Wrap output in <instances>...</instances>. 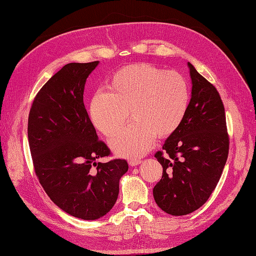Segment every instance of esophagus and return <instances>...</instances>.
Instances as JSON below:
<instances>
[{"mask_svg": "<svg viewBox=\"0 0 256 256\" xmlns=\"http://www.w3.org/2000/svg\"><path fill=\"white\" fill-rule=\"evenodd\" d=\"M140 163V160H138V158H131V160H129V165L130 166H136Z\"/></svg>", "mask_w": 256, "mask_h": 256, "instance_id": "1", "label": "esophagus"}]
</instances>
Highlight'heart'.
Wrapping results in <instances>:
<instances>
[{"label": "heart", "instance_id": "1", "mask_svg": "<svg viewBox=\"0 0 256 256\" xmlns=\"http://www.w3.org/2000/svg\"><path fill=\"white\" fill-rule=\"evenodd\" d=\"M108 89L93 95L89 113L94 127L111 136L125 124L130 112L134 122L110 140L111 148L120 156L145 154L156 136H170L180 126L188 108L186 79L152 64L120 68L111 76Z\"/></svg>", "mask_w": 256, "mask_h": 256}]
</instances>
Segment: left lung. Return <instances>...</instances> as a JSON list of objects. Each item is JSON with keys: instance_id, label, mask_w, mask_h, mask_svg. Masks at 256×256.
Returning a JSON list of instances; mask_svg holds the SVG:
<instances>
[{"instance_id": "8db88e82", "label": "left lung", "mask_w": 256, "mask_h": 256, "mask_svg": "<svg viewBox=\"0 0 256 256\" xmlns=\"http://www.w3.org/2000/svg\"><path fill=\"white\" fill-rule=\"evenodd\" d=\"M192 98L186 114L154 156L163 167L154 188L165 213L182 216L204 206L222 177L228 154L224 107L216 88L190 62Z\"/></svg>"}]
</instances>
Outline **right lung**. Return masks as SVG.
I'll list each match as a JSON object with an SVG mask.
<instances>
[{
  "mask_svg": "<svg viewBox=\"0 0 256 256\" xmlns=\"http://www.w3.org/2000/svg\"><path fill=\"white\" fill-rule=\"evenodd\" d=\"M100 61L68 64L44 84L28 116V143L34 172L54 204L84 220L107 214L116 204L126 160L108 156L84 104L88 76Z\"/></svg>",
  "mask_w": 256,
  "mask_h": 256,
  "instance_id": "1",
  "label": "right lung"
}]
</instances>
